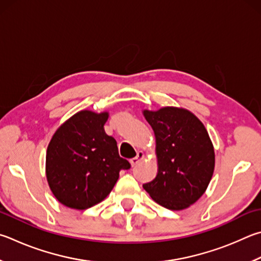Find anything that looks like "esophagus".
<instances>
[{
    "instance_id": "34e87169",
    "label": "esophagus",
    "mask_w": 261,
    "mask_h": 261,
    "mask_svg": "<svg viewBox=\"0 0 261 261\" xmlns=\"http://www.w3.org/2000/svg\"><path fill=\"white\" fill-rule=\"evenodd\" d=\"M143 159H144V153H143V151H138V153H137V155H136V158L130 160V163H131L132 167H135V165L138 164Z\"/></svg>"
}]
</instances>
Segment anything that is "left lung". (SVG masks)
Returning a JSON list of instances; mask_svg holds the SVG:
<instances>
[{"instance_id": "obj_1", "label": "left lung", "mask_w": 261, "mask_h": 261, "mask_svg": "<svg viewBox=\"0 0 261 261\" xmlns=\"http://www.w3.org/2000/svg\"><path fill=\"white\" fill-rule=\"evenodd\" d=\"M156 138L159 172L143 187L169 210H182L203 194L215 170V150L203 123L191 112L164 107L144 111Z\"/></svg>"}]
</instances>
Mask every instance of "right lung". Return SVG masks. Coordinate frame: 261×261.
I'll return each mask as SVG.
<instances>
[{
	"instance_id": "obj_1",
	"label": "right lung",
	"mask_w": 261,
	"mask_h": 261,
	"mask_svg": "<svg viewBox=\"0 0 261 261\" xmlns=\"http://www.w3.org/2000/svg\"><path fill=\"white\" fill-rule=\"evenodd\" d=\"M107 113L82 111L52 137L46 150V178L61 204L85 210L101 202L129 161L118 155L116 140L106 135Z\"/></svg>"
}]
</instances>
